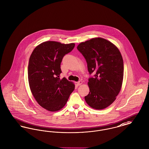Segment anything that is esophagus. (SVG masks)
Returning a JSON list of instances; mask_svg holds the SVG:
<instances>
[{
    "instance_id": "34e87169",
    "label": "esophagus",
    "mask_w": 149,
    "mask_h": 149,
    "mask_svg": "<svg viewBox=\"0 0 149 149\" xmlns=\"http://www.w3.org/2000/svg\"><path fill=\"white\" fill-rule=\"evenodd\" d=\"M82 84V81H78V82H77V85H81Z\"/></svg>"
}]
</instances>
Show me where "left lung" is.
<instances>
[{"mask_svg":"<svg viewBox=\"0 0 149 149\" xmlns=\"http://www.w3.org/2000/svg\"><path fill=\"white\" fill-rule=\"evenodd\" d=\"M87 62L90 74L89 94L85 97L88 104L96 109H106L116 99L121 88L124 63L118 47L102 38L81 42L77 47Z\"/></svg>","mask_w":149,"mask_h":149,"instance_id":"8db88e82","label":"left lung"}]
</instances>
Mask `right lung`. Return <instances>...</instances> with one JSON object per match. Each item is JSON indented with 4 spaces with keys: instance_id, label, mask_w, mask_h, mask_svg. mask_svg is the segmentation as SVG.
Returning a JSON list of instances; mask_svg holds the SVG:
<instances>
[{
    "instance_id": "1",
    "label": "right lung",
    "mask_w": 149,
    "mask_h": 149,
    "mask_svg": "<svg viewBox=\"0 0 149 149\" xmlns=\"http://www.w3.org/2000/svg\"><path fill=\"white\" fill-rule=\"evenodd\" d=\"M75 44L46 41L37 46L30 55L28 80L31 93L41 107L57 111L66 104L74 85L65 77L60 79V64Z\"/></svg>"
}]
</instances>
